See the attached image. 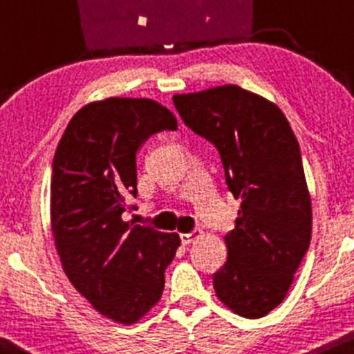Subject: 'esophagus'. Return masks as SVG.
Segmentation results:
<instances>
[{"instance_id": "34e87169", "label": "esophagus", "mask_w": 354, "mask_h": 354, "mask_svg": "<svg viewBox=\"0 0 354 354\" xmlns=\"http://www.w3.org/2000/svg\"><path fill=\"white\" fill-rule=\"evenodd\" d=\"M201 230H195V232H190V233H181L180 235V239H181V243H185V245H187V243H190V242H194L195 239H198V236H201Z\"/></svg>"}]
</instances>
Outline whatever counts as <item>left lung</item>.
Wrapping results in <instances>:
<instances>
[{"instance_id": "obj_1", "label": "left lung", "mask_w": 354, "mask_h": 354, "mask_svg": "<svg viewBox=\"0 0 354 354\" xmlns=\"http://www.w3.org/2000/svg\"><path fill=\"white\" fill-rule=\"evenodd\" d=\"M173 102L185 124L218 149L228 190L242 201L225 236L226 263L212 275L216 296L240 317H264L287 296L310 247L299 143L275 104L235 84Z\"/></svg>"}]
</instances>
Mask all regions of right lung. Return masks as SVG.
I'll return each instance as SVG.
<instances>
[{"label":"right lung","mask_w":354,"mask_h":354,"mask_svg":"<svg viewBox=\"0 0 354 354\" xmlns=\"http://www.w3.org/2000/svg\"><path fill=\"white\" fill-rule=\"evenodd\" d=\"M178 121L149 98H107L65 128L51 173V230L65 275L104 317L138 322L160 299L178 233L126 223L136 209V153Z\"/></svg>","instance_id":"1"}]
</instances>
